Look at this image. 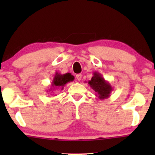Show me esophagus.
Masks as SVG:
<instances>
[{"label":"esophagus","instance_id":"esophagus-1","mask_svg":"<svg viewBox=\"0 0 155 155\" xmlns=\"http://www.w3.org/2000/svg\"><path fill=\"white\" fill-rule=\"evenodd\" d=\"M76 78H77V80L78 81H80V80H82V75L81 74H78L77 75H76Z\"/></svg>","mask_w":155,"mask_h":155}]
</instances>
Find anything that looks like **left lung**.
I'll return each instance as SVG.
<instances>
[{"label":"left lung","mask_w":155,"mask_h":155,"mask_svg":"<svg viewBox=\"0 0 155 155\" xmlns=\"http://www.w3.org/2000/svg\"><path fill=\"white\" fill-rule=\"evenodd\" d=\"M88 84L90 87L94 90L95 95L99 99H107L111 96L113 87L109 82L105 80L103 76L98 72H94L91 80H89Z\"/></svg>","instance_id":"1"}]
</instances>
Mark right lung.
<instances>
[{
    "mask_svg": "<svg viewBox=\"0 0 155 155\" xmlns=\"http://www.w3.org/2000/svg\"><path fill=\"white\" fill-rule=\"evenodd\" d=\"M73 80L74 76L71 75V73H67L65 74H61L56 72L52 80L51 87L47 92H53L55 89H61V90H62L65 84Z\"/></svg>",
    "mask_w": 155,
    "mask_h": 155,
    "instance_id": "obj_1",
    "label": "right lung"
}]
</instances>
